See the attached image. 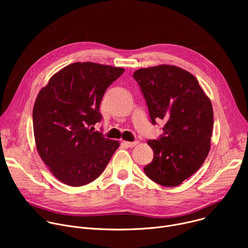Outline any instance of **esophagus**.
Segmentation results:
<instances>
[{
    "instance_id": "34e87169",
    "label": "esophagus",
    "mask_w": 248,
    "mask_h": 248,
    "mask_svg": "<svg viewBox=\"0 0 248 248\" xmlns=\"http://www.w3.org/2000/svg\"><path fill=\"white\" fill-rule=\"evenodd\" d=\"M124 143L127 147H134V146H136L139 142H138V141H132V142H130V141H124Z\"/></svg>"
}]
</instances>
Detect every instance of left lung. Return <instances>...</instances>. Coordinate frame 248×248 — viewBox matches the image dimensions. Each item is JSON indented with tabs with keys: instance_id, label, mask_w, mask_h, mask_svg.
<instances>
[{
	"instance_id": "8db88e82",
	"label": "left lung",
	"mask_w": 248,
	"mask_h": 248,
	"mask_svg": "<svg viewBox=\"0 0 248 248\" xmlns=\"http://www.w3.org/2000/svg\"><path fill=\"white\" fill-rule=\"evenodd\" d=\"M133 78L146 100L152 123L166 122L160 139L147 141L154 158L144 171L163 186H180L199 170L210 151L211 100L195 77L179 66L139 68Z\"/></svg>"
}]
</instances>
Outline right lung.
I'll return each instance as SVG.
<instances>
[{"mask_svg": "<svg viewBox=\"0 0 248 248\" xmlns=\"http://www.w3.org/2000/svg\"><path fill=\"white\" fill-rule=\"evenodd\" d=\"M124 68L91 62L70 63L50 79L34 103L37 151L56 179L69 186L90 184L104 171L118 140L89 126L100 122L103 95Z\"/></svg>", "mask_w": 248, "mask_h": 248, "instance_id": "obj_1", "label": "right lung"}]
</instances>
